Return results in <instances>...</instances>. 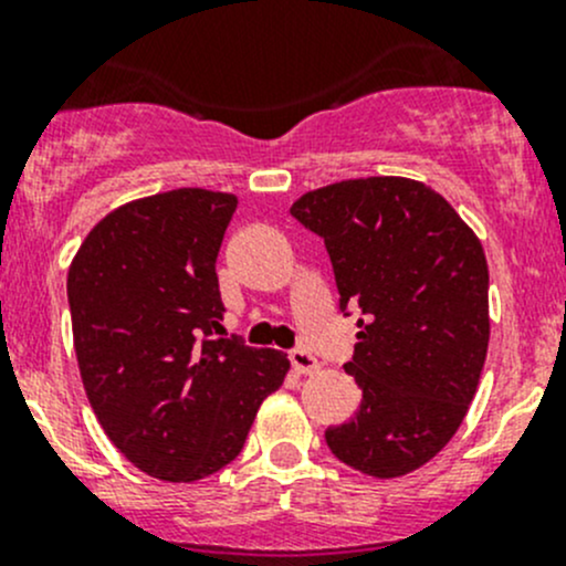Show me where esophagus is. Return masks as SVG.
<instances>
[{
  "label": "esophagus",
  "instance_id": "1",
  "mask_svg": "<svg viewBox=\"0 0 566 566\" xmlns=\"http://www.w3.org/2000/svg\"><path fill=\"white\" fill-rule=\"evenodd\" d=\"M290 364H293V369L298 375H312L319 367L317 358L310 350H293L290 353Z\"/></svg>",
  "mask_w": 566,
  "mask_h": 566
}]
</instances>
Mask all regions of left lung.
Listing matches in <instances>:
<instances>
[{
	"label": "left lung",
	"instance_id": "obj_1",
	"mask_svg": "<svg viewBox=\"0 0 566 566\" xmlns=\"http://www.w3.org/2000/svg\"><path fill=\"white\" fill-rule=\"evenodd\" d=\"M290 213L325 241L342 310L361 312L345 364L361 405L325 443L367 476H405L452 441L476 394L490 342L482 243L410 177L331 182Z\"/></svg>",
	"mask_w": 566,
	"mask_h": 566
}]
</instances>
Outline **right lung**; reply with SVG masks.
I'll list each match as a JSON object with an SVG mask.
<instances>
[{"instance_id": "right-lung-1", "label": "right lung", "mask_w": 566, "mask_h": 566, "mask_svg": "<svg viewBox=\"0 0 566 566\" xmlns=\"http://www.w3.org/2000/svg\"><path fill=\"white\" fill-rule=\"evenodd\" d=\"M235 193L175 188L90 230L67 271L73 347L108 441L139 471L197 482L241 454L284 353L221 339L216 256Z\"/></svg>"}]
</instances>
